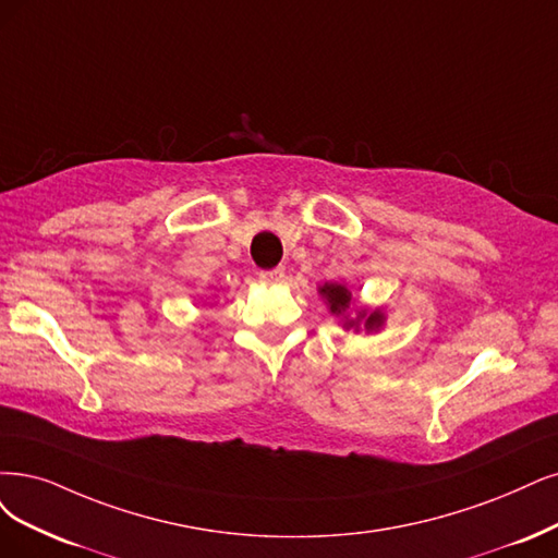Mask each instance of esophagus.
Wrapping results in <instances>:
<instances>
[{"label": "esophagus", "instance_id": "obj_1", "mask_svg": "<svg viewBox=\"0 0 558 558\" xmlns=\"http://www.w3.org/2000/svg\"><path fill=\"white\" fill-rule=\"evenodd\" d=\"M259 280L264 284H278L284 280V271L282 268H268V271H259Z\"/></svg>", "mask_w": 558, "mask_h": 558}]
</instances>
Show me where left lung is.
<instances>
[{
    "instance_id": "left-lung-1",
    "label": "left lung",
    "mask_w": 558,
    "mask_h": 558,
    "mask_svg": "<svg viewBox=\"0 0 558 558\" xmlns=\"http://www.w3.org/2000/svg\"><path fill=\"white\" fill-rule=\"evenodd\" d=\"M317 294L326 303L328 313L340 319L344 331L359 333L361 328L365 333H379L386 324L384 307H356V301L352 299V292L347 290V284L340 282H324L317 287ZM357 311V317H351V311Z\"/></svg>"
}]
</instances>
